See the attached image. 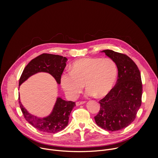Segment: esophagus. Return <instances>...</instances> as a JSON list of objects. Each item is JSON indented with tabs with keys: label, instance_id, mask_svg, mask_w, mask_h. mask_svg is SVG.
Segmentation results:
<instances>
[{
	"label": "esophagus",
	"instance_id": "1",
	"mask_svg": "<svg viewBox=\"0 0 158 158\" xmlns=\"http://www.w3.org/2000/svg\"><path fill=\"white\" fill-rule=\"evenodd\" d=\"M85 102V101H78V102H76V104L77 106H80V105H82V104H84Z\"/></svg>",
	"mask_w": 158,
	"mask_h": 158
}]
</instances>
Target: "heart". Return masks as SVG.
I'll use <instances>...</instances> for the list:
<instances>
[{
    "label": "heart",
    "mask_w": 158,
    "mask_h": 158,
    "mask_svg": "<svg viewBox=\"0 0 158 158\" xmlns=\"http://www.w3.org/2000/svg\"><path fill=\"white\" fill-rule=\"evenodd\" d=\"M71 72H64L60 84L65 94L74 99L82 91L84 84L85 95L98 98L106 96L116 81L118 69L115 62L110 58H82L71 66Z\"/></svg>",
    "instance_id": "1"
}]
</instances>
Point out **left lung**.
Wrapping results in <instances>:
<instances>
[{
  "label": "left lung",
  "mask_w": 158,
  "mask_h": 158,
  "mask_svg": "<svg viewBox=\"0 0 158 158\" xmlns=\"http://www.w3.org/2000/svg\"><path fill=\"white\" fill-rule=\"evenodd\" d=\"M101 52L115 62L118 79L115 86L99 101L100 110L94 119L98 126L106 131H119L134 121L141 107V73L136 64L127 56L109 49Z\"/></svg>",
  "instance_id": "8db88e82"
}]
</instances>
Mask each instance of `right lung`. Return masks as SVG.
I'll list each match as a JSON object with an SVG mask.
<instances>
[{
  "label": "right lung",
  "instance_id": "add662e5",
  "mask_svg": "<svg viewBox=\"0 0 158 158\" xmlns=\"http://www.w3.org/2000/svg\"><path fill=\"white\" fill-rule=\"evenodd\" d=\"M67 60V59L65 57L51 54H42L37 56L24 68L19 85H20L29 77L38 73L50 74L57 83L60 84L61 75L66 66ZM19 103L26 120L38 130L48 133H56L63 130L68 124L69 115L76 106L74 102L67 101L58 97L51 113L47 117L40 118L29 113L22 104L19 97Z\"/></svg>",
  "mask_w": 158,
  "mask_h": 158
}]
</instances>
